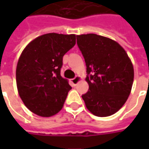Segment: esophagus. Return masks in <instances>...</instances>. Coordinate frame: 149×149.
<instances>
[{
    "label": "esophagus",
    "mask_w": 149,
    "mask_h": 149,
    "mask_svg": "<svg viewBox=\"0 0 149 149\" xmlns=\"http://www.w3.org/2000/svg\"><path fill=\"white\" fill-rule=\"evenodd\" d=\"M81 77L80 76H76V77H74V79H71V83L72 84L74 85V86H75L76 84H77L79 81H81Z\"/></svg>",
    "instance_id": "esophagus-1"
}]
</instances>
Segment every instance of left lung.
Wrapping results in <instances>:
<instances>
[{
	"mask_svg": "<svg viewBox=\"0 0 149 149\" xmlns=\"http://www.w3.org/2000/svg\"><path fill=\"white\" fill-rule=\"evenodd\" d=\"M87 67L89 91L82 95L86 108L98 117L118 112L131 93L134 71L127 52L115 40L87 34L77 36Z\"/></svg>",
	"mask_w": 149,
	"mask_h": 149,
	"instance_id": "obj_1",
	"label": "left lung"
}]
</instances>
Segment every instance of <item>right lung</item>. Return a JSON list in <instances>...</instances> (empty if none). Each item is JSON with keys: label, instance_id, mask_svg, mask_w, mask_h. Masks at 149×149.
I'll return each instance as SVG.
<instances>
[{"label": "right lung", "instance_id": "add662e5", "mask_svg": "<svg viewBox=\"0 0 149 149\" xmlns=\"http://www.w3.org/2000/svg\"><path fill=\"white\" fill-rule=\"evenodd\" d=\"M75 40L74 34L49 33L34 39L23 49L16 66V85L32 113L51 117L62 109L71 86L60 75V68Z\"/></svg>", "mask_w": 149, "mask_h": 149}]
</instances>
